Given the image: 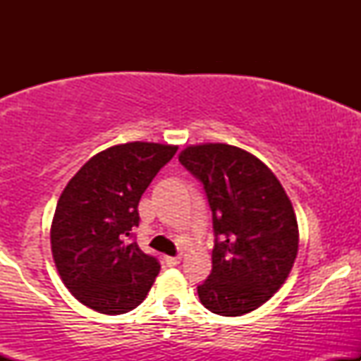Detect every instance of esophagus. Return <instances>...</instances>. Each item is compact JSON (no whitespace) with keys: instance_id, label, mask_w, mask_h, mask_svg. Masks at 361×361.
Wrapping results in <instances>:
<instances>
[{"instance_id":"obj_1","label":"esophagus","mask_w":361,"mask_h":361,"mask_svg":"<svg viewBox=\"0 0 361 361\" xmlns=\"http://www.w3.org/2000/svg\"><path fill=\"white\" fill-rule=\"evenodd\" d=\"M164 261H166L168 267H176V264H180L181 256H166V258H164Z\"/></svg>"}]
</instances>
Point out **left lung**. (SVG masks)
Wrapping results in <instances>:
<instances>
[{
	"label": "left lung",
	"instance_id": "obj_1",
	"mask_svg": "<svg viewBox=\"0 0 361 361\" xmlns=\"http://www.w3.org/2000/svg\"><path fill=\"white\" fill-rule=\"evenodd\" d=\"M180 163L204 183L212 210V273L197 292L210 312L235 317L270 300L299 252V226L279 178L251 152L222 142L188 146Z\"/></svg>",
	"mask_w": 361,
	"mask_h": 361
}]
</instances>
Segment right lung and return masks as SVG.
Segmentation results:
<instances>
[{
  "mask_svg": "<svg viewBox=\"0 0 361 361\" xmlns=\"http://www.w3.org/2000/svg\"><path fill=\"white\" fill-rule=\"evenodd\" d=\"M178 146L127 142L98 152L62 190L51 250L62 283L86 307L126 314L146 299L161 267L132 238L137 205Z\"/></svg>",
  "mask_w": 361,
  "mask_h": 361,
  "instance_id": "1",
  "label": "right lung"
}]
</instances>
